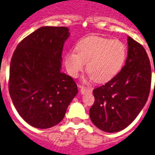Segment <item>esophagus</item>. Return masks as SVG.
<instances>
[{
	"label": "esophagus",
	"mask_w": 155,
	"mask_h": 155,
	"mask_svg": "<svg viewBox=\"0 0 155 155\" xmlns=\"http://www.w3.org/2000/svg\"><path fill=\"white\" fill-rule=\"evenodd\" d=\"M80 93L81 94H87V93H90L91 91V90L90 88H86V87H84L83 86H80Z\"/></svg>",
	"instance_id": "esophagus-1"
}]
</instances>
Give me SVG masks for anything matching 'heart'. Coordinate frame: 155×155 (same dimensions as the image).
Returning a JSON list of instances; mask_svg holds the SVG:
<instances>
[{
	"instance_id": "obj_1",
	"label": "heart",
	"mask_w": 155,
	"mask_h": 155,
	"mask_svg": "<svg viewBox=\"0 0 155 155\" xmlns=\"http://www.w3.org/2000/svg\"><path fill=\"white\" fill-rule=\"evenodd\" d=\"M126 59L127 48L122 41L90 36L78 41L75 51L66 54L64 66L69 75L77 77L87 64L90 77L104 83L119 73Z\"/></svg>"
}]
</instances>
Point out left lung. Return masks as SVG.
Returning a JSON list of instances; mask_svg holds the SVG:
<instances>
[{
    "label": "left lung",
    "instance_id": "1",
    "mask_svg": "<svg viewBox=\"0 0 155 155\" xmlns=\"http://www.w3.org/2000/svg\"><path fill=\"white\" fill-rule=\"evenodd\" d=\"M127 41V58L121 71L93 91L95 103L89 111L91 120L108 133L120 131L134 121L150 90L151 67L147 51L130 36Z\"/></svg>",
    "mask_w": 155,
    "mask_h": 155
}]
</instances>
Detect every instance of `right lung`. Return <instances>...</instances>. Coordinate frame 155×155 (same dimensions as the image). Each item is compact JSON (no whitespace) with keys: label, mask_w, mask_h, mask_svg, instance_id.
<instances>
[{"label":"right lung","mask_w":155,"mask_h":155,"mask_svg":"<svg viewBox=\"0 0 155 155\" xmlns=\"http://www.w3.org/2000/svg\"><path fill=\"white\" fill-rule=\"evenodd\" d=\"M69 36L67 27H41L19 43L12 55L10 97L21 118L34 127L57 125L78 93L73 79L60 71Z\"/></svg>","instance_id":"right-lung-1"}]
</instances>
